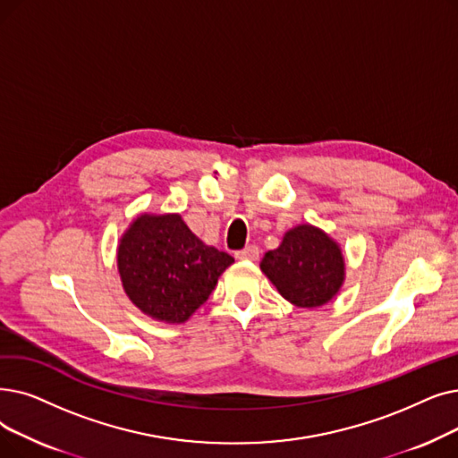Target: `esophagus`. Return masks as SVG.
<instances>
[{"mask_svg":"<svg viewBox=\"0 0 458 458\" xmlns=\"http://www.w3.org/2000/svg\"><path fill=\"white\" fill-rule=\"evenodd\" d=\"M235 258L237 260H250V262H256L258 258H260V249H258L256 245H249L242 250L235 252Z\"/></svg>","mask_w":458,"mask_h":458,"instance_id":"34e87169","label":"esophagus"}]
</instances>
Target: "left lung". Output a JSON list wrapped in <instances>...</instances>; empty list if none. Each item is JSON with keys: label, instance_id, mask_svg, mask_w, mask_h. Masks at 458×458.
Listing matches in <instances>:
<instances>
[{"label": "left lung", "instance_id": "1", "mask_svg": "<svg viewBox=\"0 0 458 458\" xmlns=\"http://www.w3.org/2000/svg\"><path fill=\"white\" fill-rule=\"evenodd\" d=\"M260 269L284 300L303 309L329 303L344 283V256L339 243L310 225L288 230L283 243L266 252Z\"/></svg>", "mask_w": 458, "mask_h": 458}]
</instances>
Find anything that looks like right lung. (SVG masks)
Returning a JSON list of instances; mask_svg holds the SVG:
<instances>
[{"label": "right lung", "mask_w": 458, "mask_h": 458, "mask_svg": "<svg viewBox=\"0 0 458 458\" xmlns=\"http://www.w3.org/2000/svg\"><path fill=\"white\" fill-rule=\"evenodd\" d=\"M232 264L228 252L198 240L177 213L136 216L117 247V269L129 300L166 324L187 322Z\"/></svg>", "instance_id": "1"}]
</instances>
